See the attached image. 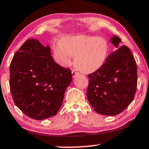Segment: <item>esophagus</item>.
I'll return each instance as SVG.
<instances>
[{
  "instance_id": "1",
  "label": "esophagus",
  "mask_w": 149,
  "mask_h": 149,
  "mask_svg": "<svg viewBox=\"0 0 149 149\" xmlns=\"http://www.w3.org/2000/svg\"><path fill=\"white\" fill-rule=\"evenodd\" d=\"M71 73H72V76H73V78H74V77H76L77 75L78 74V72H76V71L75 70H73L72 71V72H71Z\"/></svg>"
}]
</instances>
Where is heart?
Here are the masks:
<instances>
[{
  "mask_svg": "<svg viewBox=\"0 0 149 149\" xmlns=\"http://www.w3.org/2000/svg\"><path fill=\"white\" fill-rule=\"evenodd\" d=\"M56 61L66 67L75 57L74 66L84 73H90L100 68L109 53L108 43L100 37L73 35L62 38L53 47Z\"/></svg>",
  "mask_w": 149,
  "mask_h": 149,
  "instance_id": "b5f03b06",
  "label": "heart"
}]
</instances>
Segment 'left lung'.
<instances>
[{"mask_svg":"<svg viewBox=\"0 0 149 149\" xmlns=\"http://www.w3.org/2000/svg\"><path fill=\"white\" fill-rule=\"evenodd\" d=\"M120 42L116 36L111 38L117 48ZM88 78L86 97L95 111L111 116L120 113L133 100L137 89V64L131 50L122 45Z\"/></svg>","mask_w":149,"mask_h":149,"instance_id":"1","label":"left lung"}]
</instances>
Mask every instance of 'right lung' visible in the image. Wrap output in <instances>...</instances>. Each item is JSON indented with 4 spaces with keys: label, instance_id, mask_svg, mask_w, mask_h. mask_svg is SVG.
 I'll return each instance as SVG.
<instances>
[{
    "label": "right lung",
    "instance_id": "right-lung-1",
    "mask_svg": "<svg viewBox=\"0 0 149 149\" xmlns=\"http://www.w3.org/2000/svg\"><path fill=\"white\" fill-rule=\"evenodd\" d=\"M50 52L49 46L28 39L10 64L9 86L15 104L37 120L56 116L72 80L70 69L56 63Z\"/></svg>",
    "mask_w": 149,
    "mask_h": 149
}]
</instances>
